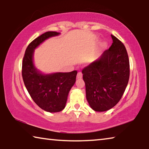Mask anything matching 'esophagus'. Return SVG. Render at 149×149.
Segmentation results:
<instances>
[{
  "label": "esophagus",
  "mask_w": 149,
  "mask_h": 149,
  "mask_svg": "<svg viewBox=\"0 0 149 149\" xmlns=\"http://www.w3.org/2000/svg\"><path fill=\"white\" fill-rule=\"evenodd\" d=\"M82 75H83V74H82L81 72H78L77 75V79H81V78L82 77Z\"/></svg>",
  "instance_id": "1"
}]
</instances>
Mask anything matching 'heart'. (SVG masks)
Here are the masks:
<instances>
[{"label": "heart", "instance_id": "heart-1", "mask_svg": "<svg viewBox=\"0 0 149 149\" xmlns=\"http://www.w3.org/2000/svg\"><path fill=\"white\" fill-rule=\"evenodd\" d=\"M106 47H107V44H106V42H102V43L101 44V47L105 48Z\"/></svg>", "mask_w": 149, "mask_h": 149}]
</instances>
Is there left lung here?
I'll return each mask as SVG.
<instances>
[{"label": "left lung", "mask_w": 149, "mask_h": 149, "mask_svg": "<svg viewBox=\"0 0 149 149\" xmlns=\"http://www.w3.org/2000/svg\"><path fill=\"white\" fill-rule=\"evenodd\" d=\"M113 42L99 59L82 70L86 98L93 110L104 112L118 104L130 78V60L125 47L111 35Z\"/></svg>", "instance_id": "left-lung-1"}]
</instances>
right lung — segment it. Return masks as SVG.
Listing matches in <instances>:
<instances>
[{"label":"right lung","mask_w":149,"mask_h":149,"mask_svg":"<svg viewBox=\"0 0 149 149\" xmlns=\"http://www.w3.org/2000/svg\"><path fill=\"white\" fill-rule=\"evenodd\" d=\"M59 34L56 31H47L35 39L27 46L22 62V77L27 91L37 105L49 112L64 109L77 72L42 74L34 66L33 55L34 49L45 40Z\"/></svg>","instance_id":"1"}]
</instances>
